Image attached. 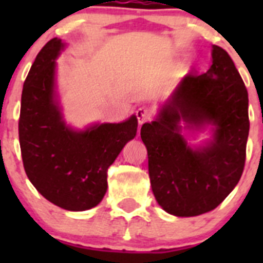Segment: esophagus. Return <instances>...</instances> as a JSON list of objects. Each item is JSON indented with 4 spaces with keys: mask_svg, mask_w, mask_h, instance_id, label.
Segmentation results:
<instances>
[{
    "mask_svg": "<svg viewBox=\"0 0 263 263\" xmlns=\"http://www.w3.org/2000/svg\"><path fill=\"white\" fill-rule=\"evenodd\" d=\"M136 116L138 118L139 125H142L145 122H147V121L152 120L153 116H154V111H153V109L147 108V106H141V108L137 109Z\"/></svg>",
    "mask_w": 263,
    "mask_h": 263,
    "instance_id": "1",
    "label": "esophagus"
}]
</instances>
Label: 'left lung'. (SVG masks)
<instances>
[{"label":"left lung","mask_w":263,"mask_h":263,"mask_svg":"<svg viewBox=\"0 0 263 263\" xmlns=\"http://www.w3.org/2000/svg\"><path fill=\"white\" fill-rule=\"evenodd\" d=\"M249 99L229 53L213 46L212 66L191 72L141 138L147 148L153 194L166 212L182 217L215 210L242 175L249 136ZM192 126L211 122L215 138L206 148L186 146L178 121Z\"/></svg>","instance_id":"8db88e82"}]
</instances>
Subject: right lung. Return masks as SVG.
<instances>
[{"mask_svg": "<svg viewBox=\"0 0 263 263\" xmlns=\"http://www.w3.org/2000/svg\"><path fill=\"white\" fill-rule=\"evenodd\" d=\"M63 48L53 38L39 51L23 83L18 121L21 154L27 178L48 201L67 211H85L103 200L108 168L138 121L101 124L85 132L64 125L53 101L55 58Z\"/></svg>", "mask_w": 263, "mask_h": 263, "instance_id": "obj_1", "label": "right lung"}]
</instances>
